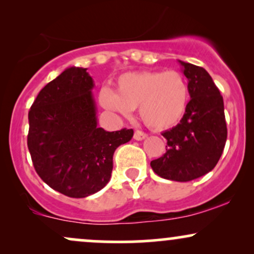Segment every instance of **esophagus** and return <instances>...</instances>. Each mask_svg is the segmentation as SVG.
<instances>
[{
  "label": "esophagus",
  "instance_id": "1",
  "mask_svg": "<svg viewBox=\"0 0 254 254\" xmlns=\"http://www.w3.org/2000/svg\"><path fill=\"white\" fill-rule=\"evenodd\" d=\"M145 137H147V133H144L143 131L141 130H136L135 133H133V138H135L136 141H142V139H144Z\"/></svg>",
  "mask_w": 254,
  "mask_h": 254
}]
</instances>
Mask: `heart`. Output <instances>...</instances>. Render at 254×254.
Returning <instances> with one entry per match:
<instances>
[{"label": "heart", "instance_id": "b5f03b06", "mask_svg": "<svg viewBox=\"0 0 254 254\" xmlns=\"http://www.w3.org/2000/svg\"><path fill=\"white\" fill-rule=\"evenodd\" d=\"M116 92L103 88L99 100L106 110L131 115L138 106L139 117L155 130L167 129L182 119L190 99L188 81L180 72L143 70L121 75Z\"/></svg>", "mask_w": 254, "mask_h": 254}]
</instances>
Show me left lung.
<instances>
[{"instance_id": "8db88e82", "label": "left lung", "mask_w": 254, "mask_h": 254, "mask_svg": "<svg viewBox=\"0 0 254 254\" xmlns=\"http://www.w3.org/2000/svg\"><path fill=\"white\" fill-rule=\"evenodd\" d=\"M189 80L190 101L180 123L162 132L166 153L150 162L157 176L190 182L209 173L222 155L227 141L223 98L202 66L179 61Z\"/></svg>"}]
</instances>
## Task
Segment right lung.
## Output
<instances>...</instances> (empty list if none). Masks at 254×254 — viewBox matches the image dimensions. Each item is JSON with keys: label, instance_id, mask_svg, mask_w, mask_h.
Instances as JSON below:
<instances>
[{"label": "right lung", "instance_id": "right-lung-1", "mask_svg": "<svg viewBox=\"0 0 254 254\" xmlns=\"http://www.w3.org/2000/svg\"><path fill=\"white\" fill-rule=\"evenodd\" d=\"M86 68L71 66L40 90L28 112L27 145L38 176L51 189L84 198L110 182L113 154L129 142L132 129L98 127Z\"/></svg>", "mask_w": 254, "mask_h": 254}]
</instances>
